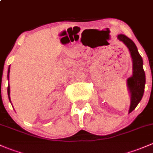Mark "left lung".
Masks as SVG:
<instances>
[{
  "mask_svg": "<svg viewBox=\"0 0 153 153\" xmlns=\"http://www.w3.org/2000/svg\"><path fill=\"white\" fill-rule=\"evenodd\" d=\"M117 39L126 44L131 53L133 62V75L127 79V85L131 93V105L129 113L135 109L142 100L145 86V73L143 69V60L138 52L137 47L131 39L123 34H119Z\"/></svg>",
  "mask_w": 153,
  "mask_h": 153,
  "instance_id": "1",
  "label": "left lung"
}]
</instances>
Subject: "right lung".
<instances>
[{
	"label": "right lung",
	"instance_id": "1",
	"mask_svg": "<svg viewBox=\"0 0 153 153\" xmlns=\"http://www.w3.org/2000/svg\"><path fill=\"white\" fill-rule=\"evenodd\" d=\"M9 72H10V67L9 68V70H8V80H9ZM7 92H8V96H9V99L11 102V99H10V86H8V89H7Z\"/></svg>",
	"mask_w": 153,
	"mask_h": 153
}]
</instances>
